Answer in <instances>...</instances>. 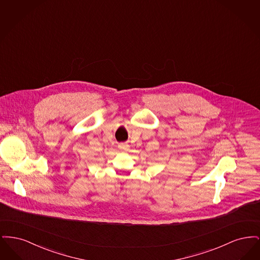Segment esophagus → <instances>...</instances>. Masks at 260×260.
I'll return each mask as SVG.
<instances>
[{
  "mask_svg": "<svg viewBox=\"0 0 260 260\" xmlns=\"http://www.w3.org/2000/svg\"><path fill=\"white\" fill-rule=\"evenodd\" d=\"M119 147H120V149H124V150H125V148L127 147V145L124 144V143H121V144H119Z\"/></svg>",
  "mask_w": 260,
  "mask_h": 260,
  "instance_id": "34e87169",
  "label": "esophagus"
}]
</instances>
